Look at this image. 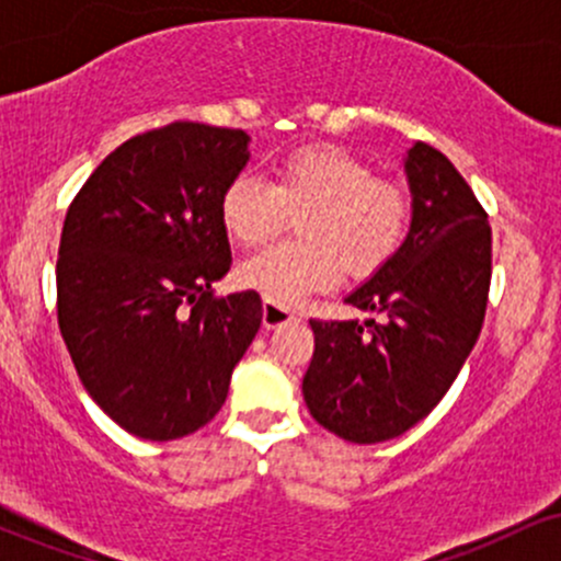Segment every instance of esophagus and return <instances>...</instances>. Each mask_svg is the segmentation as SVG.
Segmentation results:
<instances>
[{
  "label": "esophagus",
  "mask_w": 561,
  "mask_h": 561,
  "mask_svg": "<svg viewBox=\"0 0 561 561\" xmlns=\"http://www.w3.org/2000/svg\"><path fill=\"white\" fill-rule=\"evenodd\" d=\"M298 319V311L289 306H282V302L276 300H263V327L266 330H274V327H282V324H289V321Z\"/></svg>",
  "instance_id": "obj_1"
}]
</instances>
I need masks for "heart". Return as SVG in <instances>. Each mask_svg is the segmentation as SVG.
I'll list each match as a JSON object with an SVG mask.
<instances>
[{
  "label": "heart",
  "instance_id": "b5f03b06",
  "mask_svg": "<svg viewBox=\"0 0 561 561\" xmlns=\"http://www.w3.org/2000/svg\"><path fill=\"white\" fill-rule=\"evenodd\" d=\"M298 218L300 242L274 244L240 266L244 287L276 302H295L330 287L340 272L369 276L401 248L411 199L401 184L340 147L289 152L274 184L240 173L221 195V221L231 240L263 244Z\"/></svg>",
  "mask_w": 561,
  "mask_h": 561
}]
</instances>
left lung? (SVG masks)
Listing matches in <instances>:
<instances>
[{
	"mask_svg": "<svg viewBox=\"0 0 561 561\" xmlns=\"http://www.w3.org/2000/svg\"><path fill=\"white\" fill-rule=\"evenodd\" d=\"M409 234L345 302L379 321H317L302 398L343 440L403 435L440 403L478 343L491 289L488 214L454 163L414 141L403 158Z\"/></svg>",
	"mask_w": 561,
	"mask_h": 561,
	"instance_id": "left-lung-1",
	"label": "left lung"
}]
</instances>
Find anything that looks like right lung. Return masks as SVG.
Segmentation results:
<instances>
[{"instance_id": "right-lung-1", "label": "right lung", "mask_w": 561, "mask_h": 561, "mask_svg": "<svg viewBox=\"0 0 561 561\" xmlns=\"http://www.w3.org/2000/svg\"><path fill=\"white\" fill-rule=\"evenodd\" d=\"M240 128L192 121L111 152L70 203L57 324L92 401L126 433L205 427L259 332V293L214 298L231 250L221 195L250 160Z\"/></svg>"}]
</instances>
